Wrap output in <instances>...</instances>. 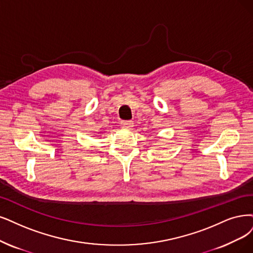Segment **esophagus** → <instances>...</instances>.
Returning <instances> with one entry per match:
<instances>
[{
	"label": "esophagus",
	"instance_id": "34e87169",
	"mask_svg": "<svg viewBox=\"0 0 253 253\" xmlns=\"http://www.w3.org/2000/svg\"><path fill=\"white\" fill-rule=\"evenodd\" d=\"M121 126L124 129H130L131 127H133V122L132 121H122Z\"/></svg>",
	"mask_w": 253,
	"mask_h": 253
}]
</instances>
